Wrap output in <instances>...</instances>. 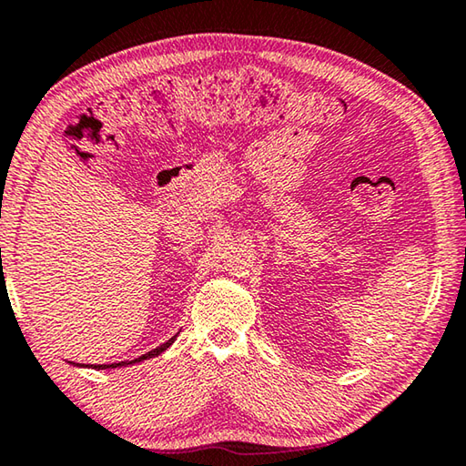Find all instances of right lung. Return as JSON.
Wrapping results in <instances>:
<instances>
[{"label":"right lung","instance_id":"right-lung-1","mask_svg":"<svg viewBox=\"0 0 466 466\" xmlns=\"http://www.w3.org/2000/svg\"><path fill=\"white\" fill-rule=\"evenodd\" d=\"M175 339H177V335L172 337V339H168L167 343H162L160 347H156V350H152V351H147L146 356H141V358H137V360H131V361H121V364H94L92 368L94 370H105V368H119V366H127V364H136V361H141V360H147V358H154V356H160V353L164 351V350H168V347L175 343ZM84 366V364H82Z\"/></svg>","mask_w":466,"mask_h":466}]
</instances>
